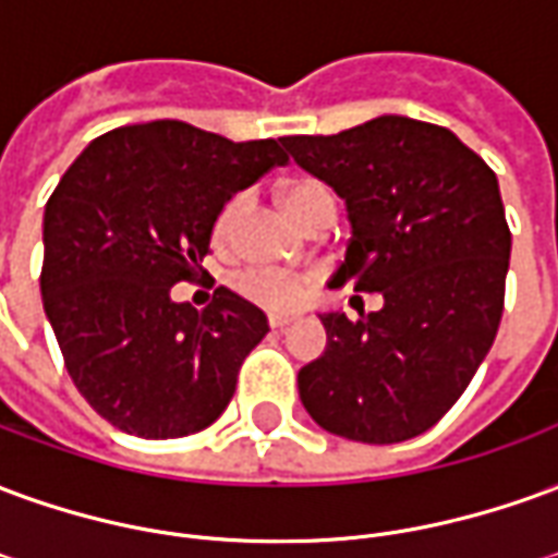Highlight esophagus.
<instances>
[{"label": "esophagus", "mask_w": 558, "mask_h": 558, "mask_svg": "<svg viewBox=\"0 0 558 558\" xmlns=\"http://www.w3.org/2000/svg\"><path fill=\"white\" fill-rule=\"evenodd\" d=\"M295 323V316H287V314H271L268 316V326L271 328H287Z\"/></svg>", "instance_id": "1"}]
</instances>
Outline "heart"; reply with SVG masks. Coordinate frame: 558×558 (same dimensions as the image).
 Segmentation results:
<instances>
[{
	"mask_svg": "<svg viewBox=\"0 0 558 558\" xmlns=\"http://www.w3.org/2000/svg\"><path fill=\"white\" fill-rule=\"evenodd\" d=\"M280 199H283V206H287L292 218L302 220L304 227L331 223L335 211H338V203H335L331 191H328L326 184L311 182V179L287 184L280 191ZM244 211H247V196L244 194L232 196L230 203L220 208L215 230H211V239H215L218 247H230L239 239ZM235 290L242 292L247 302L280 311V307H290V304L302 299V292L307 290V278L295 275V271H280V268L251 266L235 275Z\"/></svg>",
	"mask_w": 558,
	"mask_h": 558,
	"instance_id": "1",
	"label": "heart"
}]
</instances>
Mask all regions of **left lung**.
<instances>
[{
  "label": "left lung",
  "mask_w": 558,
  "mask_h": 558,
  "mask_svg": "<svg viewBox=\"0 0 558 558\" xmlns=\"http://www.w3.org/2000/svg\"><path fill=\"white\" fill-rule=\"evenodd\" d=\"M283 146L350 208L352 239L331 287L386 299L362 319L319 316L328 347L299 371L304 410L352 442L430 430L502 319L511 230L496 172L448 128L407 116Z\"/></svg>",
  "instance_id": "obj_1"
}]
</instances>
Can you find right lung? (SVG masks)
Instances as JSON below:
<instances>
[{
  "label": "right lung",
  "mask_w": 558,
  "mask_h": 558,
  "mask_svg": "<svg viewBox=\"0 0 558 558\" xmlns=\"http://www.w3.org/2000/svg\"><path fill=\"white\" fill-rule=\"evenodd\" d=\"M287 160L278 140L158 119L92 140L56 184L44 311L74 386L113 427L175 439L227 410L266 314L223 287L203 311L170 290L203 271L227 199Z\"/></svg>",
  "instance_id": "add662e5"
}]
</instances>
